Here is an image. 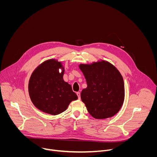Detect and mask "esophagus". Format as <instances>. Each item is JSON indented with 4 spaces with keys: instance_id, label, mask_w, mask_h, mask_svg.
Returning a JSON list of instances; mask_svg holds the SVG:
<instances>
[{
    "instance_id": "esophagus-1",
    "label": "esophagus",
    "mask_w": 157,
    "mask_h": 157,
    "mask_svg": "<svg viewBox=\"0 0 157 157\" xmlns=\"http://www.w3.org/2000/svg\"><path fill=\"white\" fill-rule=\"evenodd\" d=\"M76 94H77V96H78V99H81V93H80L79 92H77V93H76Z\"/></svg>"
}]
</instances>
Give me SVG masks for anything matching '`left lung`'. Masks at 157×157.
Instances as JSON below:
<instances>
[{"instance_id": "obj_1", "label": "left lung", "mask_w": 157, "mask_h": 157, "mask_svg": "<svg viewBox=\"0 0 157 157\" xmlns=\"http://www.w3.org/2000/svg\"><path fill=\"white\" fill-rule=\"evenodd\" d=\"M87 87L81 93L89 113L97 119L115 116L125 98L124 82L119 71L110 63L101 60L91 64H80Z\"/></svg>"}]
</instances>
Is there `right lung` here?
Here are the masks:
<instances>
[{
    "mask_svg": "<svg viewBox=\"0 0 157 157\" xmlns=\"http://www.w3.org/2000/svg\"><path fill=\"white\" fill-rule=\"evenodd\" d=\"M64 72L61 62L50 59L38 66L30 78V99L38 109L44 113L59 114L66 110L71 101L78 99L71 86L64 81Z\"/></svg>",
    "mask_w": 157,
    "mask_h": 157,
    "instance_id": "1",
    "label": "right lung"
}]
</instances>
